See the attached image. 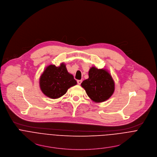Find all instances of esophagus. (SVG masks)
I'll list each match as a JSON object with an SVG mask.
<instances>
[{"instance_id":"obj_1","label":"esophagus","mask_w":157,"mask_h":157,"mask_svg":"<svg viewBox=\"0 0 157 157\" xmlns=\"http://www.w3.org/2000/svg\"><path fill=\"white\" fill-rule=\"evenodd\" d=\"M82 82V80H77V83H78V85H80Z\"/></svg>"}]
</instances>
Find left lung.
Wrapping results in <instances>:
<instances>
[{
	"instance_id": "1",
	"label": "left lung",
	"mask_w": 157,
	"mask_h": 157,
	"mask_svg": "<svg viewBox=\"0 0 157 157\" xmlns=\"http://www.w3.org/2000/svg\"><path fill=\"white\" fill-rule=\"evenodd\" d=\"M89 77L88 79L82 82L81 85L93 101H104L112 96L115 89L114 82L106 71L92 67Z\"/></svg>"
}]
</instances>
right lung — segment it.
I'll list each match as a JSON object with an SVG mask.
<instances>
[{
  "label": "right lung",
  "instance_id": "1",
  "mask_svg": "<svg viewBox=\"0 0 157 157\" xmlns=\"http://www.w3.org/2000/svg\"><path fill=\"white\" fill-rule=\"evenodd\" d=\"M77 84L74 76L70 74L63 63L59 67L48 66L40 78L42 92L51 98H57L66 94L68 89Z\"/></svg>",
  "mask_w": 157,
  "mask_h": 157
}]
</instances>
